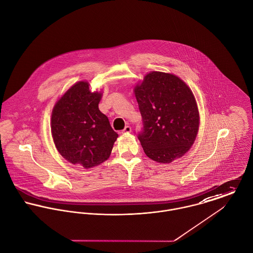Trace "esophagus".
Returning a JSON list of instances; mask_svg holds the SVG:
<instances>
[{
  "mask_svg": "<svg viewBox=\"0 0 253 253\" xmlns=\"http://www.w3.org/2000/svg\"><path fill=\"white\" fill-rule=\"evenodd\" d=\"M131 132V127L130 126H126L125 128H124V130L122 131V133H130Z\"/></svg>",
  "mask_w": 253,
  "mask_h": 253,
  "instance_id": "1",
  "label": "esophagus"
}]
</instances>
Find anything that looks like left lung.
<instances>
[{"mask_svg":"<svg viewBox=\"0 0 253 253\" xmlns=\"http://www.w3.org/2000/svg\"><path fill=\"white\" fill-rule=\"evenodd\" d=\"M143 119L138 134L145 154L161 164L183 157L194 144L200 126L195 95L174 74L152 71L133 88Z\"/></svg>","mask_w":253,"mask_h":253,"instance_id":"8db88e82","label":"left lung"}]
</instances>
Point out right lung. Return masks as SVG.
Listing matches in <instances>:
<instances>
[{
    "mask_svg": "<svg viewBox=\"0 0 253 253\" xmlns=\"http://www.w3.org/2000/svg\"><path fill=\"white\" fill-rule=\"evenodd\" d=\"M87 81L70 86L55 102L50 120L51 136L58 153L84 169L107 161L118 133L100 112L102 91H91Z\"/></svg>",
    "mask_w": 253,
    "mask_h": 253,
    "instance_id": "obj_1",
    "label": "right lung"
}]
</instances>
